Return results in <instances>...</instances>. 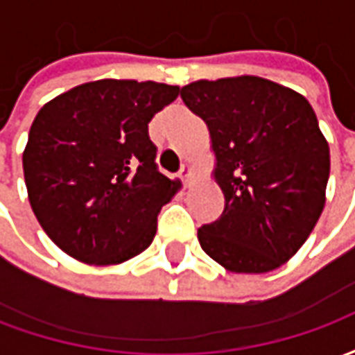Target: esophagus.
<instances>
[{
  "mask_svg": "<svg viewBox=\"0 0 355 355\" xmlns=\"http://www.w3.org/2000/svg\"><path fill=\"white\" fill-rule=\"evenodd\" d=\"M178 177L184 180V184H190V182H192V178L196 177V171H193V167L190 165V163H184V165H182V169H180V173H178Z\"/></svg>",
  "mask_w": 355,
  "mask_h": 355,
  "instance_id": "obj_1",
  "label": "esophagus"
}]
</instances>
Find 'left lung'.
Returning <instances> with one entry per match:
<instances>
[{
	"instance_id": "8db88e82",
	"label": "left lung",
	"mask_w": 355,
	"mask_h": 355,
	"mask_svg": "<svg viewBox=\"0 0 355 355\" xmlns=\"http://www.w3.org/2000/svg\"><path fill=\"white\" fill-rule=\"evenodd\" d=\"M180 96L207 125L224 193L220 218L198 230L201 249L236 274L283 266L325 207L331 155L310 102L259 76L192 81Z\"/></svg>"
}]
</instances>
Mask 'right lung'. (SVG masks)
Wrapping results in <instances>:
<instances>
[{
    "label": "right lung",
    "mask_w": 355,
    "mask_h": 355,
    "mask_svg": "<svg viewBox=\"0 0 355 355\" xmlns=\"http://www.w3.org/2000/svg\"><path fill=\"white\" fill-rule=\"evenodd\" d=\"M178 93L157 81L96 80L37 112L22 169L32 211L58 249L110 266L152 243L157 213L180 180L155 167L148 123Z\"/></svg>",
    "instance_id": "right-lung-1"
}]
</instances>
